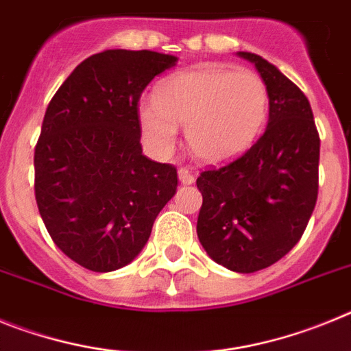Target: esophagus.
Listing matches in <instances>:
<instances>
[{"label": "esophagus", "mask_w": 351, "mask_h": 351, "mask_svg": "<svg viewBox=\"0 0 351 351\" xmlns=\"http://www.w3.org/2000/svg\"><path fill=\"white\" fill-rule=\"evenodd\" d=\"M179 182H181V184H184V186L193 184L195 176L188 169H181V170H179Z\"/></svg>", "instance_id": "1"}]
</instances>
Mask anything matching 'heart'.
<instances>
[{
    "instance_id": "heart-1",
    "label": "heart",
    "mask_w": 351,
    "mask_h": 351,
    "mask_svg": "<svg viewBox=\"0 0 351 351\" xmlns=\"http://www.w3.org/2000/svg\"><path fill=\"white\" fill-rule=\"evenodd\" d=\"M269 88L255 71L198 64L165 77L154 98L138 105L142 135L158 158H169L184 125L198 160L223 163L246 153L269 117Z\"/></svg>"
}]
</instances>
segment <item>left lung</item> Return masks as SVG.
Masks as SVG:
<instances>
[{
	"label": "left lung",
	"instance_id": "1",
	"mask_svg": "<svg viewBox=\"0 0 351 351\" xmlns=\"http://www.w3.org/2000/svg\"><path fill=\"white\" fill-rule=\"evenodd\" d=\"M237 56L267 84V128L243 156L200 173L197 235L214 262L250 274L283 258L302 237L318 197L320 137L295 84L262 56Z\"/></svg>",
	"mask_w": 351,
	"mask_h": 351
}]
</instances>
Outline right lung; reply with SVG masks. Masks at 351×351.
I'll use <instances>...</instances> for the list:
<instances>
[{
    "label": "right lung",
    "instance_id": "right-lung-1",
    "mask_svg": "<svg viewBox=\"0 0 351 351\" xmlns=\"http://www.w3.org/2000/svg\"><path fill=\"white\" fill-rule=\"evenodd\" d=\"M178 58L108 49L79 64L47 107L35 147V197L56 246L93 272L137 258L178 170L142 154L138 98Z\"/></svg>",
    "mask_w": 351,
    "mask_h": 351
}]
</instances>
